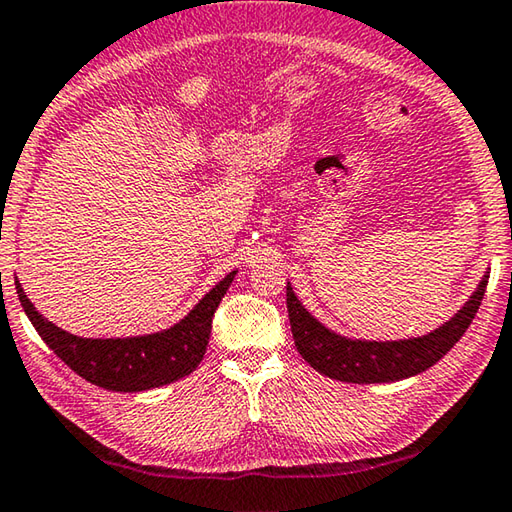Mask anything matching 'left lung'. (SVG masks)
<instances>
[{
  "label": "left lung",
  "instance_id": "8db88e82",
  "mask_svg": "<svg viewBox=\"0 0 512 512\" xmlns=\"http://www.w3.org/2000/svg\"><path fill=\"white\" fill-rule=\"evenodd\" d=\"M488 274L490 272L486 270L470 299L454 317H450V321L434 328L432 333L407 339H360L337 333L321 324L303 306L288 281V292H285L288 299L285 301H288L294 344L312 369L339 382L382 384L414 378L441 360L470 328L483 294H486Z\"/></svg>",
  "mask_w": 512,
  "mask_h": 512
}]
</instances>
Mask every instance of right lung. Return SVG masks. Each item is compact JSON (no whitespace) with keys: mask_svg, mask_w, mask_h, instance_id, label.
Returning a JSON list of instances; mask_svg holds the SVG:
<instances>
[{"mask_svg":"<svg viewBox=\"0 0 512 512\" xmlns=\"http://www.w3.org/2000/svg\"><path fill=\"white\" fill-rule=\"evenodd\" d=\"M238 270L229 272L204 294L177 324L148 335L78 337L42 317L15 281L26 317L53 353L80 378L107 391L137 393L164 387L193 373L211 337V321Z\"/></svg>","mask_w":512,"mask_h":512,"instance_id":"right-lung-1","label":"right lung"}]
</instances>
